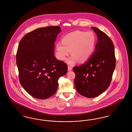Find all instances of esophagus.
<instances>
[{"label": "esophagus", "instance_id": "1", "mask_svg": "<svg viewBox=\"0 0 132 132\" xmlns=\"http://www.w3.org/2000/svg\"><path fill=\"white\" fill-rule=\"evenodd\" d=\"M68 71H72V67H71V66H68Z\"/></svg>", "mask_w": 132, "mask_h": 132}]
</instances>
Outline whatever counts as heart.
Listing matches in <instances>:
<instances>
[{"label": "heart", "mask_w": 132, "mask_h": 132, "mask_svg": "<svg viewBox=\"0 0 132 132\" xmlns=\"http://www.w3.org/2000/svg\"><path fill=\"white\" fill-rule=\"evenodd\" d=\"M96 44V37L92 31H75L64 36L61 44H56V54L59 60L64 61L70 53L72 54L68 60L69 64L73 65L79 60L85 62L94 52Z\"/></svg>", "instance_id": "1"}]
</instances>
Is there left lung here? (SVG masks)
<instances>
[{
  "label": "left lung",
  "mask_w": 132,
  "mask_h": 132,
  "mask_svg": "<svg viewBox=\"0 0 132 132\" xmlns=\"http://www.w3.org/2000/svg\"><path fill=\"white\" fill-rule=\"evenodd\" d=\"M97 36L94 52L88 61L75 66L74 85L79 94L93 98L109 87L116 66L114 46L105 33L92 27Z\"/></svg>",
  "instance_id": "1"
}]
</instances>
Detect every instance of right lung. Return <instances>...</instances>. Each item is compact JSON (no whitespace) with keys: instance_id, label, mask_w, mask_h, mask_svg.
I'll list each match as a JSON object with an SVG mask.
<instances>
[{"instance_id":"obj_1","label":"right lung","mask_w":132,"mask_h":132,"mask_svg":"<svg viewBox=\"0 0 132 132\" xmlns=\"http://www.w3.org/2000/svg\"><path fill=\"white\" fill-rule=\"evenodd\" d=\"M59 26L38 28L21 39L16 54L19 80L26 91L38 99L54 94L58 80L67 73V66L56 59L54 42L61 32Z\"/></svg>"}]
</instances>
